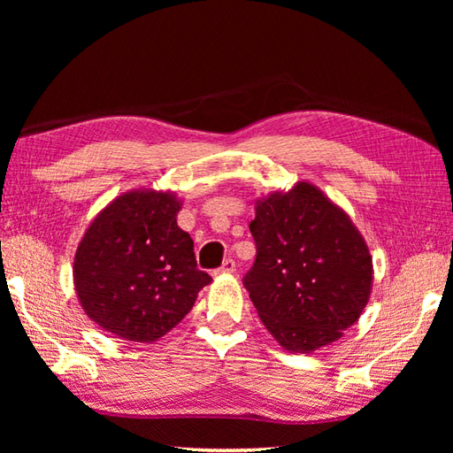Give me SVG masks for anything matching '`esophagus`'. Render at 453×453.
Masks as SVG:
<instances>
[{"mask_svg":"<svg viewBox=\"0 0 453 453\" xmlns=\"http://www.w3.org/2000/svg\"><path fill=\"white\" fill-rule=\"evenodd\" d=\"M234 273H235V263L232 261V258H227V261H224V265H221L214 274L221 276V274H234Z\"/></svg>","mask_w":453,"mask_h":453,"instance_id":"1","label":"esophagus"}]
</instances>
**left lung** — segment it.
Here are the masks:
<instances>
[{
  "instance_id": "1",
  "label": "left lung",
  "mask_w": 453,
  "mask_h": 453,
  "mask_svg": "<svg viewBox=\"0 0 453 453\" xmlns=\"http://www.w3.org/2000/svg\"><path fill=\"white\" fill-rule=\"evenodd\" d=\"M257 258L243 286L288 352L339 341L370 300L373 263L358 227L321 188L297 180L255 202Z\"/></svg>"
}]
</instances>
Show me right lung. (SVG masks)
I'll return each mask as SVG.
<instances>
[{
  "instance_id": "add662e5",
  "label": "right lung",
  "mask_w": 453,
  "mask_h": 453,
  "mask_svg": "<svg viewBox=\"0 0 453 453\" xmlns=\"http://www.w3.org/2000/svg\"><path fill=\"white\" fill-rule=\"evenodd\" d=\"M180 208L175 192L132 188L85 229L73 257L75 294L85 315L117 339L156 342L211 282L177 226Z\"/></svg>"
}]
</instances>
